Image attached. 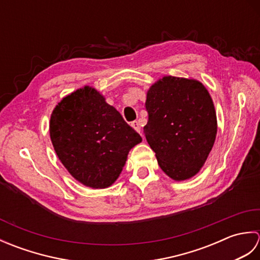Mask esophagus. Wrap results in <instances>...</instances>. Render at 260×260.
<instances>
[{"label": "esophagus", "instance_id": "obj_1", "mask_svg": "<svg viewBox=\"0 0 260 260\" xmlns=\"http://www.w3.org/2000/svg\"><path fill=\"white\" fill-rule=\"evenodd\" d=\"M132 127H133V128L136 131V132H139V133L141 134V124H140V121H137V120H134L133 123H132Z\"/></svg>", "mask_w": 260, "mask_h": 260}]
</instances>
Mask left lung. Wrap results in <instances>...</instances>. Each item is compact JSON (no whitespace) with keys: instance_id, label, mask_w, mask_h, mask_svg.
<instances>
[{"instance_id":"left-lung-1","label":"left lung","mask_w":260,"mask_h":260,"mask_svg":"<svg viewBox=\"0 0 260 260\" xmlns=\"http://www.w3.org/2000/svg\"><path fill=\"white\" fill-rule=\"evenodd\" d=\"M146 141L159 168L174 181L194 176L217 136V115L207 88L196 79L165 76L147 91Z\"/></svg>"}]
</instances>
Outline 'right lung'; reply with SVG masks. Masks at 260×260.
<instances>
[{
  "label": "right lung",
  "instance_id": "obj_1",
  "mask_svg": "<svg viewBox=\"0 0 260 260\" xmlns=\"http://www.w3.org/2000/svg\"><path fill=\"white\" fill-rule=\"evenodd\" d=\"M50 139L63 167L92 189L112 185L131 148L142 137L95 88L85 86L62 98L51 114Z\"/></svg>",
  "mask_w": 260,
  "mask_h": 260
}]
</instances>
